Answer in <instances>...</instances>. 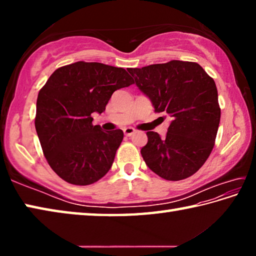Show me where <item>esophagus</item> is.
<instances>
[{"label": "esophagus", "instance_id": "obj_1", "mask_svg": "<svg viewBox=\"0 0 256 256\" xmlns=\"http://www.w3.org/2000/svg\"><path fill=\"white\" fill-rule=\"evenodd\" d=\"M134 133H136V130H134L133 128H124V134L126 136H131Z\"/></svg>", "mask_w": 256, "mask_h": 256}]
</instances>
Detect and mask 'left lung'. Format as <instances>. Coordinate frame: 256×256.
I'll use <instances>...</instances> for the list:
<instances>
[{
    "label": "left lung",
    "instance_id": "left-lung-1",
    "mask_svg": "<svg viewBox=\"0 0 256 256\" xmlns=\"http://www.w3.org/2000/svg\"><path fill=\"white\" fill-rule=\"evenodd\" d=\"M156 112L172 118L164 138L149 131L141 149L151 170L167 180H180L200 170L214 149L220 122L214 80L196 62L172 60L128 68Z\"/></svg>",
    "mask_w": 256,
    "mask_h": 256
}]
</instances>
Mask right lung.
Listing matches in <instances>:
<instances>
[{"instance_id": "1", "label": "right lung", "mask_w": 256, "mask_h": 256, "mask_svg": "<svg viewBox=\"0 0 256 256\" xmlns=\"http://www.w3.org/2000/svg\"><path fill=\"white\" fill-rule=\"evenodd\" d=\"M134 84L122 68L76 62L55 70L37 97V136L47 162L73 185L96 183L110 170L122 130L104 132L92 114L105 110L115 90Z\"/></svg>"}]
</instances>
